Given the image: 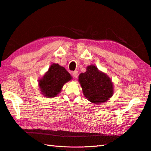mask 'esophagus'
<instances>
[{"label":"esophagus","instance_id":"34e87169","mask_svg":"<svg viewBox=\"0 0 151 151\" xmlns=\"http://www.w3.org/2000/svg\"><path fill=\"white\" fill-rule=\"evenodd\" d=\"M78 71H75L72 73V75L73 77H74V78H77V76H78Z\"/></svg>","mask_w":151,"mask_h":151}]
</instances>
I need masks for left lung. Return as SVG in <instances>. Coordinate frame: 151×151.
I'll return each mask as SVG.
<instances>
[{
    "label": "left lung",
    "instance_id": "obj_1",
    "mask_svg": "<svg viewBox=\"0 0 151 151\" xmlns=\"http://www.w3.org/2000/svg\"><path fill=\"white\" fill-rule=\"evenodd\" d=\"M78 81L85 97L92 103L106 102L114 94L111 79L94 65L87 67V71L79 75Z\"/></svg>",
    "mask_w": 151,
    "mask_h": 151
}]
</instances>
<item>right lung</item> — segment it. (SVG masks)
<instances>
[{
	"mask_svg": "<svg viewBox=\"0 0 151 151\" xmlns=\"http://www.w3.org/2000/svg\"><path fill=\"white\" fill-rule=\"evenodd\" d=\"M71 79V76L64 67L53 63L39 80L41 94L46 98L55 97L61 91L64 85Z\"/></svg>",
	"mask_w": 151,
	"mask_h": 151,
	"instance_id": "add662e5",
	"label": "right lung"
}]
</instances>
